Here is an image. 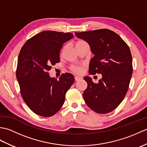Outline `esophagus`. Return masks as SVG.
Returning a JSON list of instances; mask_svg holds the SVG:
<instances>
[{"instance_id":"1","label":"esophagus","mask_w":147,"mask_h":147,"mask_svg":"<svg viewBox=\"0 0 147 147\" xmlns=\"http://www.w3.org/2000/svg\"><path fill=\"white\" fill-rule=\"evenodd\" d=\"M74 78H75V80L76 81H79L80 80H81V79H82V78H81V77H80V76H75V77H74Z\"/></svg>"}]
</instances>
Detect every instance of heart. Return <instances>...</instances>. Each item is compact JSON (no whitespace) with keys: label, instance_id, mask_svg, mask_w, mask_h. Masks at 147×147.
Listing matches in <instances>:
<instances>
[{"label":"heart","instance_id":"1","mask_svg":"<svg viewBox=\"0 0 147 147\" xmlns=\"http://www.w3.org/2000/svg\"><path fill=\"white\" fill-rule=\"evenodd\" d=\"M86 44H87V43L86 42L83 41V40H79V41H78L76 43V47H79V46L86 45ZM71 69L76 73H80L82 71V67L80 66H77V65H73V66H72Z\"/></svg>","mask_w":147,"mask_h":147}]
</instances>
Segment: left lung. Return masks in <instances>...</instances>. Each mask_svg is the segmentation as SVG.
Segmentation results:
<instances>
[{"label": "left lung", "instance_id": "left-lung-1", "mask_svg": "<svg viewBox=\"0 0 147 147\" xmlns=\"http://www.w3.org/2000/svg\"><path fill=\"white\" fill-rule=\"evenodd\" d=\"M85 40L94 55L89 65V73L101 74L94 83L84 77L88 86L83 92L86 105L98 114H107L119 105L125 96L133 73L132 56L129 47L117 33L108 29L75 32Z\"/></svg>", "mask_w": 147, "mask_h": 147}]
</instances>
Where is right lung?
Returning <instances> with one entry per match:
<instances>
[{"label":"right lung","mask_w":147,"mask_h":147,"mask_svg":"<svg viewBox=\"0 0 147 147\" xmlns=\"http://www.w3.org/2000/svg\"><path fill=\"white\" fill-rule=\"evenodd\" d=\"M73 35L54 31L36 34L24 43L19 54L16 78L23 100L37 115L51 117L60 110L65 95L74 82L73 74L59 80L50 76L51 65L60 62V51Z\"/></svg>","instance_id":"right-lung-1"}]
</instances>
